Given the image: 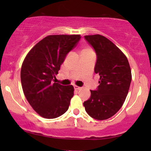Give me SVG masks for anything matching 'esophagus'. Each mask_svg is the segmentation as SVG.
<instances>
[{
    "label": "esophagus",
    "mask_w": 151,
    "mask_h": 151,
    "mask_svg": "<svg viewBox=\"0 0 151 151\" xmlns=\"http://www.w3.org/2000/svg\"><path fill=\"white\" fill-rule=\"evenodd\" d=\"M74 88H75V90H80V89H81V87H80V86H74Z\"/></svg>",
    "instance_id": "obj_1"
}]
</instances>
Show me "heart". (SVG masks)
I'll use <instances>...</instances> for the list:
<instances>
[{
    "label": "heart",
    "instance_id": "1",
    "mask_svg": "<svg viewBox=\"0 0 151 151\" xmlns=\"http://www.w3.org/2000/svg\"><path fill=\"white\" fill-rule=\"evenodd\" d=\"M93 52L91 49L90 48H88V47H86V48L82 49V54H85V53H91Z\"/></svg>",
    "mask_w": 151,
    "mask_h": 151
}]
</instances>
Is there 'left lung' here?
Returning <instances> with one entry per match:
<instances>
[{"label": "left lung", "instance_id": "1", "mask_svg": "<svg viewBox=\"0 0 151 151\" xmlns=\"http://www.w3.org/2000/svg\"><path fill=\"white\" fill-rule=\"evenodd\" d=\"M97 55L95 73L100 76L98 89L83 103L86 113L98 120L113 116L124 102L132 75L129 61L122 51L102 35L84 36Z\"/></svg>", "mask_w": 151, "mask_h": 151}]
</instances>
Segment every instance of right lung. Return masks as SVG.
I'll return each instance as SVG.
<instances>
[{
    "label": "right lung",
    "mask_w": 151,
    "mask_h": 151,
    "mask_svg": "<svg viewBox=\"0 0 151 151\" xmlns=\"http://www.w3.org/2000/svg\"><path fill=\"white\" fill-rule=\"evenodd\" d=\"M80 38V35L47 36L29 51L22 63L23 93L33 109L44 118H56L69 109L73 86L53 83L52 80Z\"/></svg>",
    "instance_id": "obj_1"
}]
</instances>
